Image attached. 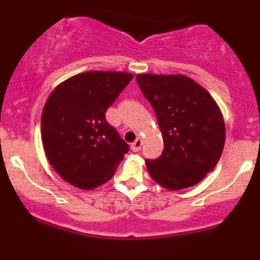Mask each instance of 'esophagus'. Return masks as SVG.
<instances>
[{"mask_svg": "<svg viewBox=\"0 0 260 260\" xmlns=\"http://www.w3.org/2000/svg\"><path fill=\"white\" fill-rule=\"evenodd\" d=\"M140 148H142V138H137L132 144H131V149H132L133 151H139Z\"/></svg>", "mask_w": 260, "mask_h": 260, "instance_id": "1", "label": "esophagus"}]
</instances>
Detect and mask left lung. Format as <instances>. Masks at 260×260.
I'll use <instances>...</instances> for the list:
<instances>
[{"instance_id": "1", "label": "left lung", "mask_w": 260, "mask_h": 260, "mask_svg": "<svg viewBox=\"0 0 260 260\" xmlns=\"http://www.w3.org/2000/svg\"><path fill=\"white\" fill-rule=\"evenodd\" d=\"M164 139L157 159L145 160L151 178L170 190L201 182L213 171L225 145V122L211 95L183 74H138Z\"/></svg>"}]
</instances>
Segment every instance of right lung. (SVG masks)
Returning <instances> with one entry per match:
<instances>
[{
    "mask_svg": "<svg viewBox=\"0 0 260 260\" xmlns=\"http://www.w3.org/2000/svg\"><path fill=\"white\" fill-rule=\"evenodd\" d=\"M132 78L126 72L91 71L71 77L50 94L41 139L47 160L66 182L94 189L115 175L129 148L105 113Z\"/></svg>",
    "mask_w": 260,
    "mask_h": 260,
    "instance_id": "add662e5",
    "label": "right lung"
}]
</instances>
